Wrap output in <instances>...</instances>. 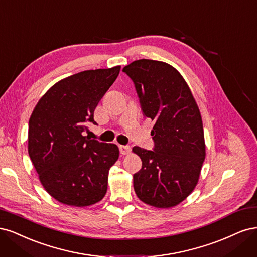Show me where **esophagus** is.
Listing matches in <instances>:
<instances>
[{
	"instance_id": "obj_1",
	"label": "esophagus",
	"mask_w": 257,
	"mask_h": 257,
	"mask_svg": "<svg viewBox=\"0 0 257 257\" xmlns=\"http://www.w3.org/2000/svg\"><path fill=\"white\" fill-rule=\"evenodd\" d=\"M131 147L129 145H119V152L121 155H128L130 154Z\"/></svg>"
}]
</instances>
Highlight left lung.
Segmentation results:
<instances>
[{
    "mask_svg": "<svg viewBox=\"0 0 257 257\" xmlns=\"http://www.w3.org/2000/svg\"><path fill=\"white\" fill-rule=\"evenodd\" d=\"M122 71L134 82L143 115L155 120L153 151L132 148L142 160L134 175L135 191L147 205L170 208L193 191L200 177L206 155L200 110L173 66L143 59Z\"/></svg>",
    "mask_w": 257,
    "mask_h": 257,
    "instance_id": "obj_1",
    "label": "left lung"
}]
</instances>
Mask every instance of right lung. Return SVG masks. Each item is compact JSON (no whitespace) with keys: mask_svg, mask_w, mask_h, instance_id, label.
Segmentation results:
<instances>
[{"mask_svg":"<svg viewBox=\"0 0 257 257\" xmlns=\"http://www.w3.org/2000/svg\"><path fill=\"white\" fill-rule=\"evenodd\" d=\"M120 66L85 70L55 83L29 121V156L46 191L60 203L85 207L101 201L117 161V145L85 137L87 122L116 80Z\"/></svg>","mask_w":257,"mask_h":257,"instance_id":"right-lung-1","label":"right lung"}]
</instances>
